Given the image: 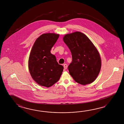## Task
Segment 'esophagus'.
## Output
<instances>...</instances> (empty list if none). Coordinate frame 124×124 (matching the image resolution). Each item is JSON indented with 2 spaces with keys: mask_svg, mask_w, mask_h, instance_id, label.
<instances>
[{
  "mask_svg": "<svg viewBox=\"0 0 124 124\" xmlns=\"http://www.w3.org/2000/svg\"><path fill=\"white\" fill-rule=\"evenodd\" d=\"M63 66H64V69H66L67 68L68 66H67V65L66 64H64V65H63Z\"/></svg>",
  "mask_w": 124,
  "mask_h": 124,
  "instance_id": "34e87169",
  "label": "esophagus"
}]
</instances>
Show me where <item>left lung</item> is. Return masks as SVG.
<instances>
[{
    "mask_svg": "<svg viewBox=\"0 0 124 124\" xmlns=\"http://www.w3.org/2000/svg\"><path fill=\"white\" fill-rule=\"evenodd\" d=\"M63 41L71 51L72 61L68 69L74 80L83 85L94 81L100 71L101 60L92 42L80 32L66 34Z\"/></svg>",
    "mask_w": 124,
    "mask_h": 124,
    "instance_id": "8db88e82",
    "label": "left lung"
}]
</instances>
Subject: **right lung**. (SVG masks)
I'll return each instance as SVG.
<instances>
[{"mask_svg": "<svg viewBox=\"0 0 124 124\" xmlns=\"http://www.w3.org/2000/svg\"><path fill=\"white\" fill-rule=\"evenodd\" d=\"M59 34H44L36 40L29 58V71L33 79L40 85L49 87L58 81L63 66L58 64L51 49L58 39Z\"/></svg>", "mask_w": 124, "mask_h": 124, "instance_id": "obj_1", "label": "right lung"}]
</instances>
